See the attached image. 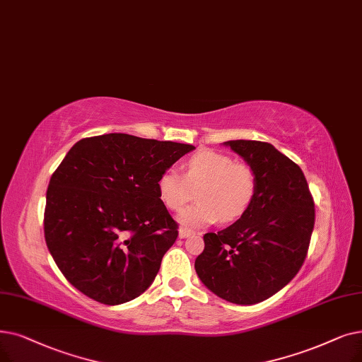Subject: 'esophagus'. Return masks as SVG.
I'll list each match as a JSON object with an SVG mask.
<instances>
[{
  "label": "esophagus",
  "mask_w": 362,
  "mask_h": 362,
  "mask_svg": "<svg viewBox=\"0 0 362 362\" xmlns=\"http://www.w3.org/2000/svg\"><path fill=\"white\" fill-rule=\"evenodd\" d=\"M191 235H194V230H191V229H187V228H180L179 229V237L180 238H187V237H191Z\"/></svg>",
  "instance_id": "obj_1"
}]
</instances>
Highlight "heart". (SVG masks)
I'll list each match as a JSON object with an SVG mask.
<instances>
[{
	"mask_svg": "<svg viewBox=\"0 0 362 362\" xmlns=\"http://www.w3.org/2000/svg\"><path fill=\"white\" fill-rule=\"evenodd\" d=\"M183 168L185 175L176 168L165 170L156 182V189L170 211H180L198 194L195 206L179 216L186 226H209L218 220L233 222L250 209L256 197L255 170L248 164L235 163L226 153L199 151L186 160Z\"/></svg>",
	"mask_w": 362,
	"mask_h": 362,
	"instance_id": "obj_1",
	"label": "heart"
}]
</instances>
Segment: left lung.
Instances as JSON below:
<instances>
[{"label":"left lung","instance_id":"8db88e82","mask_svg":"<svg viewBox=\"0 0 362 362\" xmlns=\"http://www.w3.org/2000/svg\"><path fill=\"white\" fill-rule=\"evenodd\" d=\"M255 170L256 197L233 225L204 235L195 271L210 291L237 305L266 300L300 271L315 225L303 171L271 144L225 142Z\"/></svg>","mask_w":362,"mask_h":362}]
</instances>
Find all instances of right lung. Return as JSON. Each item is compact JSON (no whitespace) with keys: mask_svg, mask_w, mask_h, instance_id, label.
I'll list each match as a JSON object with an SVG mask.
<instances>
[{"mask_svg":"<svg viewBox=\"0 0 362 362\" xmlns=\"http://www.w3.org/2000/svg\"><path fill=\"white\" fill-rule=\"evenodd\" d=\"M194 149L124 133L86 137L69 149L47 189L44 237L76 290L121 305L152 284L179 235L156 182Z\"/></svg>","mask_w":362,"mask_h":362,"instance_id":"right-lung-1","label":"right lung"}]
</instances>
